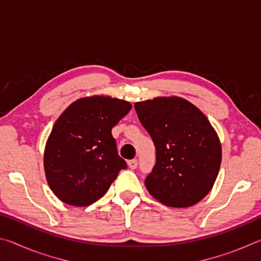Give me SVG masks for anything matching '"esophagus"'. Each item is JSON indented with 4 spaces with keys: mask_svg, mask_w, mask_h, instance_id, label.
Here are the masks:
<instances>
[{
    "mask_svg": "<svg viewBox=\"0 0 261 261\" xmlns=\"http://www.w3.org/2000/svg\"><path fill=\"white\" fill-rule=\"evenodd\" d=\"M127 166H129L131 169H136V168L138 167V161H137L136 159H134V160H129L127 161Z\"/></svg>",
    "mask_w": 261,
    "mask_h": 261,
    "instance_id": "obj_1",
    "label": "esophagus"
}]
</instances>
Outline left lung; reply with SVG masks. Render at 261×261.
<instances>
[{
	"label": "left lung",
	"mask_w": 261,
	"mask_h": 261,
	"mask_svg": "<svg viewBox=\"0 0 261 261\" xmlns=\"http://www.w3.org/2000/svg\"><path fill=\"white\" fill-rule=\"evenodd\" d=\"M135 109L156 149L155 166L145 179L148 192L180 208L204 199L222 159L218 134L204 113L179 96L136 102Z\"/></svg>",
	"instance_id": "8db88e82"
}]
</instances>
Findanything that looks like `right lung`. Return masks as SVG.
<instances>
[{
	"label": "right lung",
	"instance_id": "add662e5",
	"mask_svg": "<svg viewBox=\"0 0 261 261\" xmlns=\"http://www.w3.org/2000/svg\"><path fill=\"white\" fill-rule=\"evenodd\" d=\"M125 100L93 95L74 101L57 118L45 147L43 167L53 193L71 206H88L108 191L126 163L112 129L130 112Z\"/></svg>",
	"mask_w": 261,
	"mask_h": 261
}]
</instances>
